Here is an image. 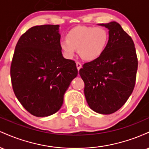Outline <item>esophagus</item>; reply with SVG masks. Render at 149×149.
<instances>
[{"label":"esophagus","mask_w":149,"mask_h":149,"mask_svg":"<svg viewBox=\"0 0 149 149\" xmlns=\"http://www.w3.org/2000/svg\"><path fill=\"white\" fill-rule=\"evenodd\" d=\"M76 67H77V69H78V71H79V70L82 68L81 64H80V62H78H78H76Z\"/></svg>","instance_id":"obj_1"}]
</instances>
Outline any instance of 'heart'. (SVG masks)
Listing matches in <instances>:
<instances>
[{
	"label": "heart",
	"mask_w": 149,
	"mask_h": 149,
	"mask_svg": "<svg viewBox=\"0 0 149 149\" xmlns=\"http://www.w3.org/2000/svg\"><path fill=\"white\" fill-rule=\"evenodd\" d=\"M66 38L60 42V47L65 57H73L76 49H78L82 59L93 61L105 51L109 34L104 27L78 26L68 32Z\"/></svg>",
	"instance_id": "heart-1"
}]
</instances>
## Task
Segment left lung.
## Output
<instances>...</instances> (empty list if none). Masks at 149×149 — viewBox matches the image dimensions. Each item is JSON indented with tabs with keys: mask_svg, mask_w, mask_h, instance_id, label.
I'll use <instances>...</instances> for the list:
<instances>
[{
	"mask_svg": "<svg viewBox=\"0 0 149 149\" xmlns=\"http://www.w3.org/2000/svg\"><path fill=\"white\" fill-rule=\"evenodd\" d=\"M109 29L103 54L79 71L89 107L101 114L117 111L134 90L138 61L132 38L116 22L100 24Z\"/></svg>",
	"mask_w": 149,
	"mask_h": 149,
	"instance_id": "8db88e82",
	"label": "left lung"
}]
</instances>
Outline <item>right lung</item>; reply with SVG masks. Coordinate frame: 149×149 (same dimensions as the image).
<instances>
[{"label": "right lung", "mask_w": 149, "mask_h": 149, "mask_svg": "<svg viewBox=\"0 0 149 149\" xmlns=\"http://www.w3.org/2000/svg\"><path fill=\"white\" fill-rule=\"evenodd\" d=\"M59 25L36 26L19 39L10 67L15 96L36 117L60 109L64 95L78 75L74 61L61 54Z\"/></svg>", "instance_id": "right-lung-1"}]
</instances>
